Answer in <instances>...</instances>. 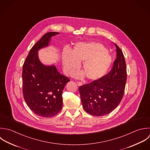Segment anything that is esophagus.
<instances>
[{"mask_svg":"<svg viewBox=\"0 0 150 150\" xmlns=\"http://www.w3.org/2000/svg\"><path fill=\"white\" fill-rule=\"evenodd\" d=\"M76 83H77V84H78V86H81V85H82V82H76Z\"/></svg>","mask_w":150,"mask_h":150,"instance_id":"obj_1","label":"esophagus"}]
</instances>
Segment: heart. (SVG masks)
<instances>
[{
  "mask_svg": "<svg viewBox=\"0 0 150 150\" xmlns=\"http://www.w3.org/2000/svg\"><path fill=\"white\" fill-rule=\"evenodd\" d=\"M112 62V58L107 49L97 42H80L76 43L71 51L65 48L62 53V64L65 73L72 75L82 64L83 73L76 75L78 78H86L92 81H98L108 72Z\"/></svg>",
  "mask_w": 150,
  "mask_h": 150,
  "instance_id": "heart-1",
  "label": "heart"
}]
</instances>
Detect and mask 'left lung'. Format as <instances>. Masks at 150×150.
<instances>
[{
  "label": "left lung",
  "instance_id": "left-lung-1",
  "mask_svg": "<svg viewBox=\"0 0 150 150\" xmlns=\"http://www.w3.org/2000/svg\"><path fill=\"white\" fill-rule=\"evenodd\" d=\"M111 71L101 79L80 86L79 91L84 110L90 115L102 116L111 113L120 103L127 80L124 55L118 45Z\"/></svg>",
  "mask_w": 150,
  "mask_h": 150
}]
</instances>
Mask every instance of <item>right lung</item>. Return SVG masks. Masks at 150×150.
Listing matches in <instances>:
<instances>
[{
    "mask_svg": "<svg viewBox=\"0 0 150 150\" xmlns=\"http://www.w3.org/2000/svg\"><path fill=\"white\" fill-rule=\"evenodd\" d=\"M58 34H45L31 48L23 66L24 99L30 110L42 117H52L61 110L62 91L70 81L59 74L55 66L42 64L38 56V51L48 46L51 37Z\"/></svg>",
    "mask_w": 150,
    "mask_h": 150,
    "instance_id": "add662e5",
    "label": "right lung"
}]
</instances>
